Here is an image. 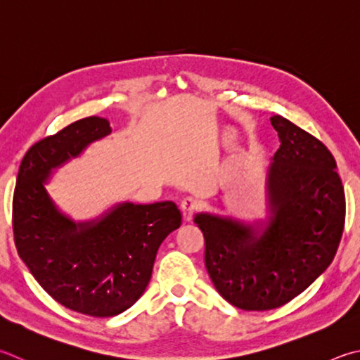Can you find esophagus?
<instances>
[{
    "label": "esophagus",
    "instance_id": "esophagus-1",
    "mask_svg": "<svg viewBox=\"0 0 360 360\" xmlns=\"http://www.w3.org/2000/svg\"><path fill=\"white\" fill-rule=\"evenodd\" d=\"M200 202L195 198H184L181 201V212L186 221H191L193 215L200 211Z\"/></svg>",
    "mask_w": 360,
    "mask_h": 360
}]
</instances>
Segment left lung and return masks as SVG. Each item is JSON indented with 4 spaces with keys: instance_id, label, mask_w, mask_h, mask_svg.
I'll return each mask as SVG.
<instances>
[{
    "instance_id": "8db88e82",
    "label": "left lung",
    "mask_w": 360,
    "mask_h": 360,
    "mask_svg": "<svg viewBox=\"0 0 360 360\" xmlns=\"http://www.w3.org/2000/svg\"><path fill=\"white\" fill-rule=\"evenodd\" d=\"M271 124L280 148L267 173L271 219L259 238L252 226L197 214L205 264L220 296L245 311L288 304L334 259L345 226V191L323 141L286 117Z\"/></svg>"
}]
</instances>
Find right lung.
<instances>
[{
  "label": "right lung",
  "mask_w": 360,
  "mask_h": 360,
  "mask_svg": "<svg viewBox=\"0 0 360 360\" xmlns=\"http://www.w3.org/2000/svg\"><path fill=\"white\" fill-rule=\"evenodd\" d=\"M110 132L107 120L89 116L36 141L20 163L12 200L15 247L32 277L58 304L94 318L120 315L140 299L162 240L182 219L172 201L124 202L78 225L58 211L44 187L51 168Z\"/></svg>",
  "instance_id": "add662e5"
}]
</instances>
